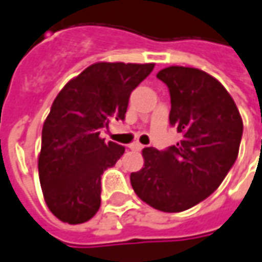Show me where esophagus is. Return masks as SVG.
Segmentation results:
<instances>
[{"mask_svg": "<svg viewBox=\"0 0 262 262\" xmlns=\"http://www.w3.org/2000/svg\"><path fill=\"white\" fill-rule=\"evenodd\" d=\"M129 148H130L132 151H141L143 148V145H141L139 142H135V143H130L129 145Z\"/></svg>", "mask_w": 262, "mask_h": 262, "instance_id": "esophagus-1", "label": "esophagus"}]
</instances>
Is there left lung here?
Here are the masks:
<instances>
[{"label":"left lung","mask_w":262,"mask_h":262,"mask_svg":"<svg viewBox=\"0 0 262 262\" xmlns=\"http://www.w3.org/2000/svg\"><path fill=\"white\" fill-rule=\"evenodd\" d=\"M157 77L168 88L170 124L182 141L164 151L145 148L143 167L130 183L155 210L180 212L222 185L237 158L244 123L233 98L208 73L171 66Z\"/></svg>","instance_id":"left-lung-1"}]
</instances>
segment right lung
<instances>
[{"mask_svg":"<svg viewBox=\"0 0 262 262\" xmlns=\"http://www.w3.org/2000/svg\"><path fill=\"white\" fill-rule=\"evenodd\" d=\"M155 64L95 63L54 99L42 127L40 188L52 214L64 223L91 220L101 205V176L124 146L99 138L111 120H124L132 91Z\"/></svg>","mask_w":262,"mask_h":262,"instance_id":"1","label":"right lung"}]
</instances>
